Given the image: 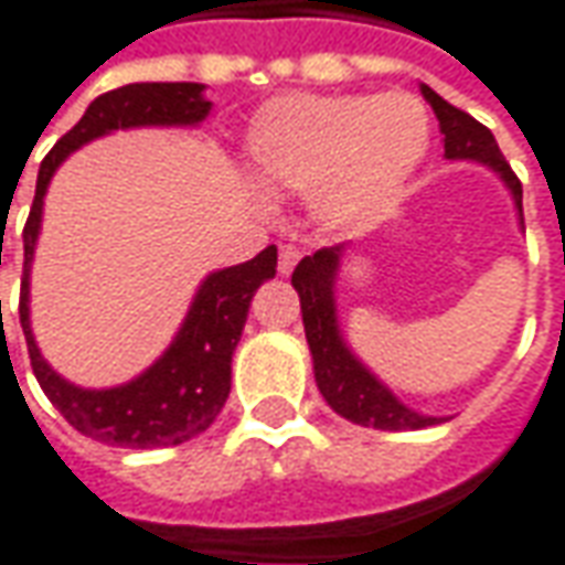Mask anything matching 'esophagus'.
<instances>
[{
  "mask_svg": "<svg viewBox=\"0 0 565 565\" xmlns=\"http://www.w3.org/2000/svg\"><path fill=\"white\" fill-rule=\"evenodd\" d=\"M297 263H300V249L297 246H281V253H278V271L290 275Z\"/></svg>",
  "mask_w": 565,
  "mask_h": 565,
  "instance_id": "34e87169",
  "label": "esophagus"
}]
</instances>
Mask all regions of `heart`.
<instances>
[{
  "label": "heart",
  "mask_w": 565,
  "mask_h": 565,
  "mask_svg": "<svg viewBox=\"0 0 565 565\" xmlns=\"http://www.w3.org/2000/svg\"><path fill=\"white\" fill-rule=\"evenodd\" d=\"M431 118L413 93L278 96L246 130V166L265 186L309 193L331 227L375 218L422 166Z\"/></svg>",
  "instance_id": "heart-1"
}]
</instances>
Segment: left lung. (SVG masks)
Instances as JSON below:
<instances>
[{
  "label": "left lung",
  "mask_w": 565,
  "mask_h": 565,
  "mask_svg": "<svg viewBox=\"0 0 565 565\" xmlns=\"http://www.w3.org/2000/svg\"><path fill=\"white\" fill-rule=\"evenodd\" d=\"M422 96L438 115L440 134H444V159H450V162L466 159V162L491 168L503 181V186L510 190L515 212H519V224H522V184L513 174V168L507 166L494 134L484 125H478L472 115L440 99L428 84H422ZM343 253H347V244L324 246L319 253L306 256L294 268V278H290L294 290L300 294L302 328H306V343L312 353V372H316L321 397L328 399V406L338 416L365 425V428H381V431H413V428H428V425L447 422L444 416H425V413H416L413 406H406L347 347L341 321H338V300H334V284H338Z\"/></svg>",
  "instance_id": "obj_1"
}]
</instances>
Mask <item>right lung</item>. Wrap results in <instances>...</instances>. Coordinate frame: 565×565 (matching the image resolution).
I'll list each match as a JSON object with an SVG mask.
<instances>
[{
	"label": "right lung",
	"mask_w": 565,
	"mask_h": 565,
	"mask_svg": "<svg viewBox=\"0 0 565 565\" xmlns=\"http://www.w3.org/2000/svg\"><path fill=\"white\" fill-rule=\"evenodd\" d=\"M203 84H127L93 99L84 118L50 149L36 174V196L24 224V278H21V328L28 338L33 375L52 406L93 440L111 447H174L203 435L231 394V356L244 334L249 300L259 284L275 278L278 249L265 246L249 263L218 268L196 287L184 321L166 353L137 379L115 387H81L62 379L43 360L30 328V265L40 241L43 200L55 168L71 152L111 130L127 127H196L212 111ZM2 249V246H0ZM2 265V259H0Z\"/></svg>",
	"instance_id": "add662e5"
}]
</instances>
